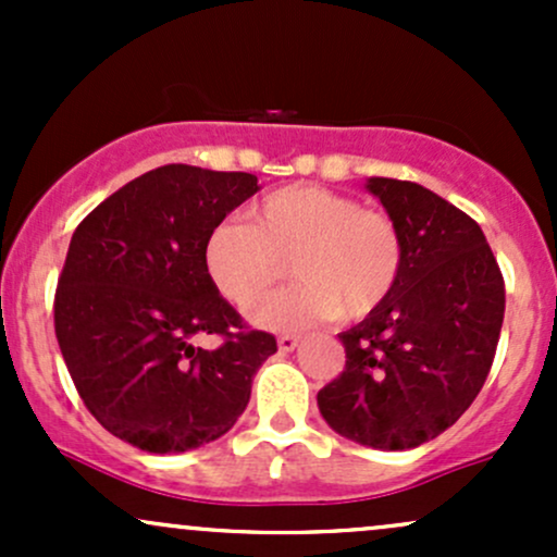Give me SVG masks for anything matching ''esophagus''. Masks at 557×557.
Segmentation results:
<instances>
[{
  "mask_svg": "<svg viewBox=\"0 0 557 557\" xmlns=\"http://www.w3.org/2000/svg\"><path fill=\"white\" fill-rule=\"evenodd\" d=\"M298 337L296 335H280L277 337V348H280V354H293V350L298 348Z\"/></svg>",
  "mask_w": 557,
  "mask_h": 557,
  "instance_id": "34e87169",
  "label": "esophagus"
}]
</instances>
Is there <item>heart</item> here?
Here are the masks:
<instances>
[{"instance_id":"obj_1","label":"heart","mask_w":557,"mask_h":557,"mask_svg":"<svg viewBox=\"0 0 557 557\" xmlns=\"http://www.w3.org/2000/svg\"><path fill=\"white\" fill-rule=\"evenodd\" d=\"M251 222H220L203 240V267L222 298L248 306L282 276L297 283L248 309V322L298 332L332 317L359 319L389 296L403 267L393 216L356 198L290 185L251 207Z\"/></svg>"}]
</instances>
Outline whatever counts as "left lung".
Segmentation results:
<instances>
[{
	"label": "left lung",
	"mask_w": 557,
	"mask_h": 557,
	"mask_svg": "<svg viewBox=\"0 0 557 557\" xmlns=\"http://www.w3.org/2000/svg\"><path fill=\"white\" fill-rule=\"evenodd\" d=\"M400 230L403 267L389 296L341 332L345 369L319 389L341 437L408 450L461 419L487 380L505 285L482 227L419 183L369 177Z\"/></svg>",
	"instance_id": "left-lung-1"
}]
</instances>
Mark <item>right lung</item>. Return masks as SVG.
I'll list each match as a JSON object with an SVG mask.
<instances>
[{"instance_id":"1","label":"right lung","mask_w":557,"mask_h":557,"mask_svg":"<svg viewBox=\"0 0 557 557\" xmlns=\"http://www.w3.org/2000/svg\"><path fill=\"white\" fill-rule=\"evenodd\" d=\"M259 190L248 172L164 164L75 227L54 296L62 359L96 421L146 453L222 437L246 411L270 332L243 330L203 267L209 230ZM198 334H222L214 351Z\"/></svg>"}]
</instances>
